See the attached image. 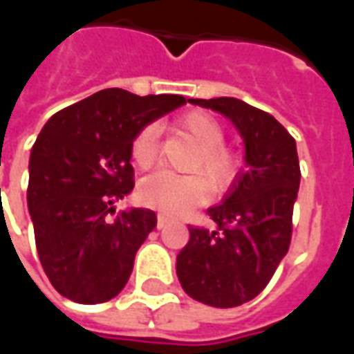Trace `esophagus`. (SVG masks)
Here are the masks:
<instances>
[{"label": "esophagus", "mask_w": 354, "mask_h": 354, "mask_svg": "<svg viewBox=\"0 0 354 354\" xmlns=\"http://www.w3.org/2000/svg\"><path fill=\"white\" fill-rule=\"evenodd\" d=\"M167 223H169V220H167L165 216L159 214V218H157V230H165V227H167Z\"/></svg>", "instance_id": "obj_1"}]
</instances>
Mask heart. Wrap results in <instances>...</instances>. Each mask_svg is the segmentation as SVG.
Listing matches in <instances>:
<instances>
[{"instance_id": "heart-1", "label": "heart", "mask_w": 354, "mask_h": 354, "mask_svg": "<svg viewBox=\"0 0 354 354\" xmlns=\"http://www.w3.org/2000/svg\"><path fill=\"white\" fill-rule=\"evenodd\" d=\"M178 127L197 144V151L189 161L192 174H176L161 170L149 174L140 184V199L144 205L165 214H185L208 199L210 187L225 192L239 176L241 157L233 147L225 146L222 123L207 111L185 113ZM159 142L157 129L147 124L134 136L131 146L132 162L140 169L151 167L157 159Z\"/></svg>"}]
</instances>
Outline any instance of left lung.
Listing matches in <instances>:
<instances>
[{"instance_id": "obj_1", "label": "left lung", "mask_w": 354, "mask_h": 354, "mask_svg": "<svg viewBox=\"0 0 354 354\" xmlns=\"http://www.w3.org/2000/svg\"><path fill=\"white\" fill-rule=\"evenodd\" d=\"M189 102L235 124L245 140V169L223 203L208 208L214 230L189 225L176 258L178 281L201 304L237 307L266 288L288 252L301 178L296 140L273 115L237 98Z\"/></svg>"}]
</instances>
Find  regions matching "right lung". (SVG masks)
I'll return each mask as SVG.
<instances>
[{
	"mask_svg": "<svg viewBox=\"0 0 354 354\" xmlns=\"http://www.w3.org/2000/svg\"><path fill=\"white\" fill-rule=\"evenodd\" d=\"M180 94L104 88L50 117L30 153L28 210L43 271L58 294L104 304L129 281L157 225L149 208L109 220L134 187L131 146L146 124L184 106Z\"/></svg>",
	"mask_w": 354,
	"mask_h": 354,
	"instance_id": "add662e5",
	"label": "right lung"
}]
</instances>
